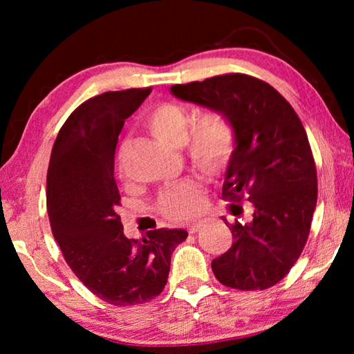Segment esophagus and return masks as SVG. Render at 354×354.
<instances>
[{
    "label": "esophagus",
    "instance_id": "esophagus-1",
    "mask_svg": "<svg viewBox=\"0 0 354 354\" xmlns=\"http://www.w3.org/2000/svg\"><path fill=\"white\" fill-rule=\"evenodd\" d=\"M201 226H203V221H195V223H192V225L189 226V232H190V234H194V232L198 231Z\"/></svg>",
    "mask_w": 354,
    "mask_h": 354
}]
</instances>
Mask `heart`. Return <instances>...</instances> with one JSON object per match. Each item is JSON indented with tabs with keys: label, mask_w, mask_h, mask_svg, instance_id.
<instances>
[{
	"label": "heart",
	"mask_w": 354,
	"mask_h": 354,
	"mask_svg": "<svg viewBox=\"0 0 354 354\" xmlns=\"http://www.w3.org/2000/svg\"><path fill=\"white\" fill-rule=\"evenodd\" d=\"M143 123L167 145L179 147L187 139V151L196 169L215 173L223 169L234 151V131L217 112H206L196 120L190 134V112L178 103H160L145 112ZM203 206L201 187L195 181H184L160 195V211L173 220H185Z\"/></svg>",
	"instance_id": "b5f03b06"
}]
</instances>
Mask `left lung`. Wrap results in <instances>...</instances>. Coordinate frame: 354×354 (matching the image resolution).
<instances>
[{"instance_id":"1","label":"left lung","mask_w":354,"mask_h":354,"mask_svg":"<svg viewBox=\"0 0 354 354\" xmlns=\"http://www.w3.org/2000/svg\"><path fill=\"white\" fill-rule=\"evenodd\" d=\"M170 92L227 120L236 148L221 198L253 206L248 223L223 218L232 245L212 261L215 278L239 290L268 289L298 261L317 205V170L301 120L270 84L242 73L176 84Z\"/></svg>"}]
</instances>
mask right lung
<instances>
[{
	"mask_svg": "<svg viewBox=\"0 0 354 354\" xmlns=\"http://www.w3.org/2000/svg\"><path fill=\"white\" fill-rule=\"evenodd\" d=\"M151 87L106 92L84 101L59 131L46 175V209L65 261L93 295L113 306L147 303L164 290L184 230L123 234L113 158L124 120Z\"/></svg>",
	"mask_w": 354,
	"mask_h": 354,
	"instance_id": "1",
	"label": "right lung"
}]
</instances>
